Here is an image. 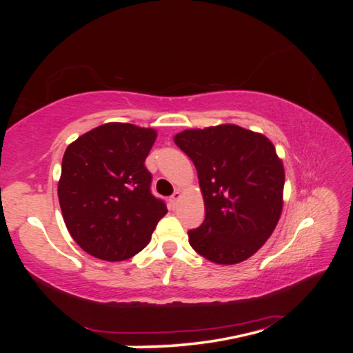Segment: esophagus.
Instances as JSON below:
<instances>
[{
    "mask_svg": "<svg viewBox=\"0 0 353 353\" xmlns=\"http://www.w3.org/2000/svg\"><path fill=\"white\" fill-rule=\"evenodd\" d=\"M181 198H182L181 191H176V193L171 196V198H170V205H171V208H176V207H177V204H179V201H181Z\"/></svg>",
    "mask_w": 353,
    "mask_h": 353,
    "instance_id": "34e87169",
    "label": "esophagus"
}]
</instances>
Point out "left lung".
I'll return each mask as SVG.
<instances>
[{
	"instance_id": "obj_1",
	"label": "left lung",
	"mask_w": 353,
	"mask_h": 353,
	"mask_svg": "<svg viewBox=\"0 0 353 353\" xmlns=\"http://www.w3.org/2000/svg\"><path fill=\"white\" fill-rule=\"evenodd\" d=\"M174 143L193 160L204 196L205 219L188 232L191 248L218 265L248 260L282 214L285 170L276 148L235 124L187 129Z\"/></svg>"
}]
</instances>
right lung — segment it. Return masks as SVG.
<instances>
[{
  "label": "right lung",
  "mask_w": 353,
  "mask_h": 353,
  "mask_svg": "<svg viewBox=\"0 0 353 353\" xmlns=\"http://www.w3.org/2000/svg\"><path fill=\"white\" fill-rule=\"evenodd\" d=\"M151 128L107 123L67 148L57 194L65 225L79 246L105 261L128 260L151 241L166 205L151 193L145 160Z\"/></svg>",
  "instance_id": "obj_1"
}]
</instances>
